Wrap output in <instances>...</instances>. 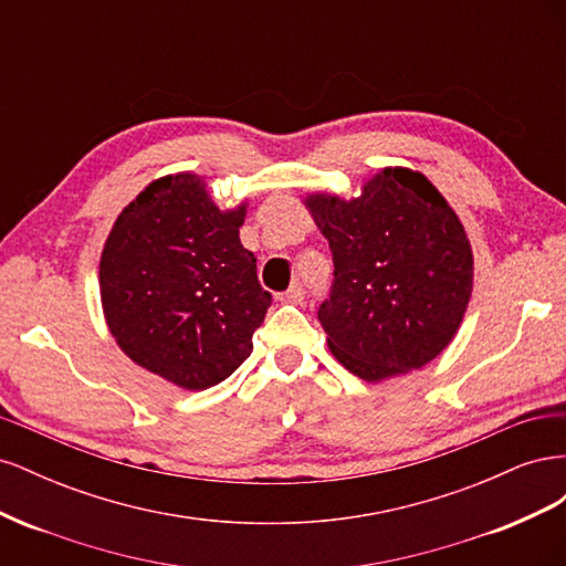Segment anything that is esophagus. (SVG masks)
<instances>
[{
    "mask_svg": "<svg viewBox=\"0 0 566 566\" xmlns=\"http://www.w3.org/2000/svg\"><path fill=\"white\" fill-rule=\"evenodd\" d=\"M281 302H287V304H302L304 302V287L302 285H293L290 290H285V293L279 295Z\"/></svg>",
    "mask_w": 566,
    "mask_h": 566,
    "instance_id": "34e87169",
    "label": "esophagus"
}]
</instances>
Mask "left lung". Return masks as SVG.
<instances>
[{
  "mask_svg": "<svg viewBox=\"0 0 566 566\" xmlns=\"http://www.w3.org/2000/svg\"><path fill=\"white\" fill-rule=\"evenodd\" d=\"M306 208L333 252L318 306L337 361L368 382L418 370L447 349L472 295V248L458 214L420 172L387 167L354 200Z\"/></svg>",
  "mask_w": 566,
  "mask_h": 566,
  "instance_id": "obj_1",
  "label": "left lung"
}]
</instances>
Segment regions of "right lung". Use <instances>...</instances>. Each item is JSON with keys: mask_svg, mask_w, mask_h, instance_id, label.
Returning a JSON list of instances; mask_svg holds the SVG:
<instances>
[{"mask_svg": "<svg viewBox=\"0 0 566 566\" xmlns=\"http://www.w3.org/2000/svg\"><path fill=\"white\" fill-rule=\"evenodd\" d=\"M245 205L221 212L196 175L146 186L101 254L108 328L134 364L184 389H208L252 352L271 293L241 245Z\"/></svg>", "mask_w": 566, "mask_h": 566, "instance_id": "right-lung-1", "label": "right lung"}]
</instances>
